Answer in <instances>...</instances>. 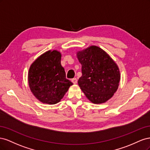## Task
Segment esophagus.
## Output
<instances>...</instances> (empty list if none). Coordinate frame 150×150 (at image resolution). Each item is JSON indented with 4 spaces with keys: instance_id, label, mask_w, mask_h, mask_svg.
<instances>
[{
    "instance_id": "1",
    "label": "esophagus",
    "mask_w": 150,
    "mask_h": 150,
    "mask_svg": "<svg viewBox=\"0 0 150 150\" xmlns=\"http://www.w3.org/2000/svg\"><path fill=\"white\" fill-rule=\"evenodd\" d=\"M71 82L73 84H76L77 82H78V80H77L76 78H72L71 79Z\"/></svg>"
}]
</instances>
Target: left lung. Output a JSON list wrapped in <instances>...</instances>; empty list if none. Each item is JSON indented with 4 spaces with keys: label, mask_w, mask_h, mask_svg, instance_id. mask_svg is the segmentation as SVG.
<instances>
[{
    "label": "left lung",
    "mask_w": 150,
    "mask_h": 150,
    "mask_svg": "<svg viewBox=\"0 0 150 150\" xmlns=\"http://www.w3.org/2000/svg\"><path fill=\"white\" fill-rule=\"evenodd\" d=\"M77 57L82 66V76L78 80L80 88L92 103H105L118 88L120 73L116 64L95 46L79 51Z\"/></svg>",
    "instance_id": "obj_1"
}]
</instances>
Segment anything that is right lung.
<instances>
[{"mask_svg":"<svg viewBox=\"0 0 150 150\" xmlns=\"http://www.w3.org/2000/svg\"><path fill=\"white\" fill-rule=\"evenodd\" d=\"M61 59L59 52L49 51L30 66L28 74L30 89L36 98L43 103L54 104L59 102L72 85L66 78Z\"/></svg>","mask_w":150,"mask_h":150,"instance_id":"obj_1","label":"right lung"}]
</instances>
